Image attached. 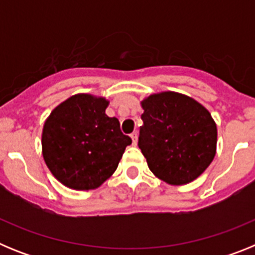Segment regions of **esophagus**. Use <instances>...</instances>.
<instances>
[{
  "mask_svg": "<svg viewBox=\"0 0 255 255\" xmlns=\"http://www.w3.org/2000/svg\"><path fill=\"white\" fill-rule=\"evenodd\" d=\"M130 136H131L132 139V144L136 145V143H138V131H132L131 134H130Z\"/></svg>",
  "mask_w": 255,
  "mask_h": 255,
  "instance_id": "34e87169",
  "label": "esophagus"
}]
</instances>
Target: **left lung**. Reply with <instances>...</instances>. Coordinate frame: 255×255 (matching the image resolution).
Segmentation results:
<instances>
[{"label":"left lung","mask_w":255,"mask_h":255,"mask_svg":"<svg viewBox=\"0 0 255 255\" xmlns=\"http://www.w3.org/2000/svg\"><path fill=\"white\" fill-rule=\"evenodd\" d=\"M138 145L148 167L171 185H184L206 171L216 154L217 128L208 110L175 92L141 102Z\"/></svg>","instance_id":"obj_1"}]
</instances>
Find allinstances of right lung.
Segmentation results:
<instances>
[{
    "instance_id": "add662e5",
    "label": "right lung",
    "mask_w": 255,
    "mask_h": 255,
    "mask_svg": "<svg viewBox=\"0 0 255 255\" xmlns=\"http://www.w3.org/2000/svg\"><path fill=\"white\" fill-rule=\"evenodd\" d=\"M107 106L101 97L76 94L58 105L44 124V162L67 188L91 190L102 185L131 144L116 117L106 115Z\"/></svg>"
}]
</instances>
